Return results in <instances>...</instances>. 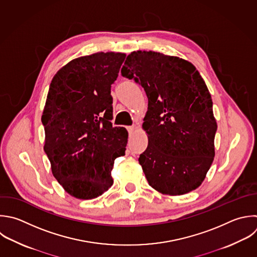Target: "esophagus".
Here are the masks:
<instances>
[{
    "label": "esophagus",
    "instance_id": "esophagus-1",
    "mask_svg": "<svg viewBox=\"0 0 257 257\" xmlns=\"http://www.w3.org/2000/svg\"><path fill=\"white\" fill-rule=\"evenodd\" d=\"M126 130H127L130 133H132V132H134V131L136 130V127H135V125H128V126H126Z\"/></svg>",
    "mask_w": 257,
    "mask_h": 257
}]
</instances>
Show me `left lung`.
Here are the masks:
<instances>
[{
	"instance_id": "left-lung-1",
	"label": "left lung",
	"mask_w": 257,
	"mask_h": 257,
	"mask_svg": "<svg viewBox=\"0 0 257 257\" xmlns=\"http://www.w3.org/2000/svg\"><path fill=\"white\" fill-rule=\"evenodd\" d=\"M120 72L148 96L149 145L139 162L150 186L172 196L197 189L212 165L217 131L200 73L187 60L154 51L131 53Z\"/></svg>"
}]
</instances>
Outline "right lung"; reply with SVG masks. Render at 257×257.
Listing matches in <instances>:
<instances>
[{"mask_svg": "<svg viewBox=\"0 0 257 257\" xmlns=\"http://www.w3.org/2000/svg\"><path fill=\"white\" fill-rule=\"evenodd\" d=\"M125 54L98 52L73 59L53 77L42 115L44 151L53 176L71 196L88 200L107 191L127 132L112 126L111 84Z\"/></svg>", "mask_w": 257, "mask_h": 257, "instance_id": "obj_1", "label": "right lung"}]
</instances>
